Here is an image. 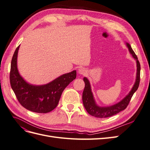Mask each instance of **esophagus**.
<instances>
[{
  "label": "esophagus",
  "instance_id": "1",
  "mask_svg": "<svg viewBox=\"0 0 150 150\" xmlns=\"http://www.w3.org/2000/svg\"><path fill=\"white\" fill-rule=\"evenodd\" d=\"M78 73L81 75H84L86 73V69L84 67H80L78 70Z\"/></svg>",
  "mask_w": 150,
  "mask_h": 150
}]
</instances>
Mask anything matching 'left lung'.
Segmentation results:
<instances>
[{
    "instance_id": "obj_1",
    "label": "left lung",
    "mask_w": 150,
    "mask_h": 150,
    "mask_svg": "<svg viewBox=\"0 0 150 150\" xmlns=\"http://www.w3.org/2000/svg\"><path fill=\"white\" fill-rule=\"evenodd\" d=\"M126 46L129 49L130 54L132 55L134 59H135V60L137 61V78H136V81L133 87L130 91V92L126 95V96L119 103L110 106L101 107L96 104L93 97V93L91 91L89 81L86 77H84L83 80L85 83V87L83 93V102L85 109L90 115L96 117L103 118V117H108L116 115L117 113L125 110L126 107L128 106L133 94L138 89L140 81V64L139 61L138 60L137 55H136L133 50L131 48L130 44L126 42Z\"/></svg>"
}]
</instances>
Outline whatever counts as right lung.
I'll return each instance as SVG.
<instances>
[{
	"label": "right lung",
	"instance_id": "1",
	"mask_svg": "<svg viewBox=\"0 0 150 150\" xmlns=\"http://www.w3.org/2000/svg\"><path fill=\"white\" fill-rule=\"evenodd\" d=\"M18 46L13 54L11 66L10 83L17 100L27 110L47 113L55 109L64 89L76 79V71L66 73L46 84H30L22 78L17 69Z\"/></svg>",
	"mask_w": 150,
	"mask_h": 150
}]
</instances>
